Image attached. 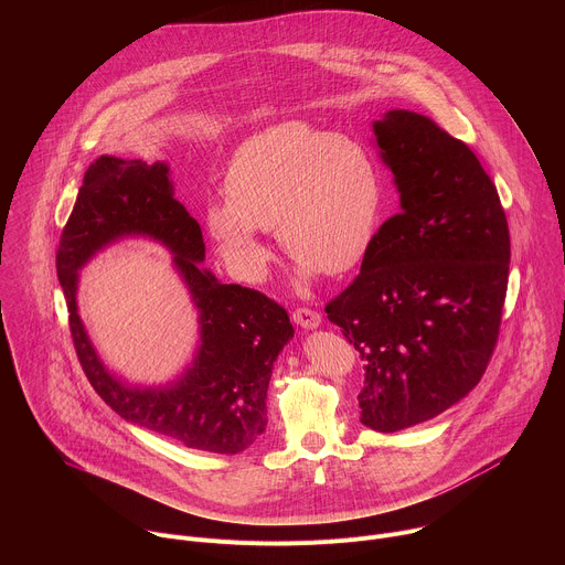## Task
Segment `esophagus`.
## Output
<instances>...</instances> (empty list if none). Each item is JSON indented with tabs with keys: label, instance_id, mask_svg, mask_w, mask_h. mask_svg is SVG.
<instances>
[{
	"label": "esophagus",
	"instance_id": "1",
	"mask_svg": "<svg viewBox=\"0 0 565 565\" xmlns=\"http://www.w3.org/2000/svg\"><path fill=\"white\" fill-rule=\"evenodd\" d=\"M292 319H295L297 326H301L306 330H315V328L321 326V315L317 310H312V308H297L292 312Z\"/></svg>",
	"mask_w": 565,
	"mask_h": 565
}]
</instances>
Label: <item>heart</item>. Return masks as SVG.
Segmentation results:
<instances>
[{
	"label": "heart",
	"mask_w": 565,
	"mask_h": 565,
	"mask_svg": "<svg viewBox=\"0 0 565 565\" xmlns=\"http://www.w3.org/2000/svg\"><path fill=\"white\" fill-rule=\"evenodd\" d=\"M226 195L206 206L220 255L246 281L266 277L262 231L277 228L299 270L343 275L367 253L383 204L372 151L356 138L301 120L273 125L239 145L226 169Z\"/></svg>",
	"instance_id": "obj_1"
}]
</instances>
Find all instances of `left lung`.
Returning <instances> with one entry per match:
<instances>
[{
    "mask_svg": "<svg viewBox=\"0 0 565 565\" xmlns=\"http://www.w3.org/2000/svg\"><path fill=\"white\" fill-rule=\"evenodd\" d=\"M376 145L401 213L376 233L328 319L365 361L361 423L394 434L465 398L493 356L509 288L511 235L478 156L431 118L390 109Z\"/></svg>",
    "mask_w": 565,
    "mask_h": 565,
    "instance_id": "1",
    "label": "left lung"
}]
</instances>
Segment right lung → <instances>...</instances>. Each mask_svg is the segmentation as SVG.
Instances as JSON below:
<instances>
[{
  "instance_id": "obj_1",
  "label": "right lung",
  "mask_w": 565,
  "mask_h": 565,
  "mask_svg": "<svg viewBox=\"0 0 565 565\" xmlns=\"http://www.w3.org/2000/svg\"><path fill=\"white\" fill-rule=\"evenodd\" d=\"M142 234L167 245L201 312V345L192 367L164 388H134L99 363L75 308L77 270L120 236ZM200 224L173 198L169 167L100 156L89 164L56 250L70 332L96 394L127 423L189 449L235 456L266 431V392L295 330L266 295L222 284L202 270Z\"/></svg>"
}]
</instances>
